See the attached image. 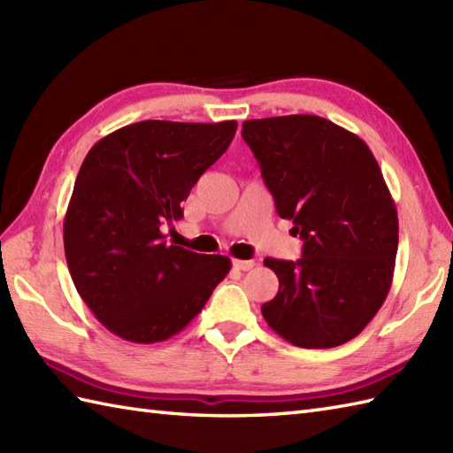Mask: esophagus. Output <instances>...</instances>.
Masks as SVG:
<instances>
[{"label": "esophagus", "instance_id": "esophagus-1", "mask_svg": "<svg viewBox=\"0 0 453 453\" xmlns=\"http://www.w3.org/2000/svg\"><path fill=\"white\" fill-rule=\"evenodd\" d=\"M234 266L237 271H251L255 266V261H239V258H234Z\"/></svg>", "mask_w": 453, "mask_h": 453}]
</instances>
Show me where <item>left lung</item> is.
Returning a JSON list of instances; mask_svg holds the SVG:
<instances>
[{
	"mask_svg": "<svg viewBox=\"0 0 453 453\" xmlns=\"http://www.w3.org/2000/svg\"><path fill=\"white\" fill-rule=\"evenodd\" d=\"M278 216L302 237L297 261L265 258L278 294L261 311L302 349L360 334L386 302L399 243L397 210L370 148L313 114L243 122Z\"/></svg>",
	"mask_w": 453,
	"mask_h": 453,
	"instance_id": "left-lung-1",
	"label": "left lung"
}]
</instances>
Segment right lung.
Segmentation results:
<instances>
[{
  "label": "right lung",
  "instance_id": "obj_1",
  "mask_svg": "<svg viewBox=\"0 0 453 453\" xmlns=\"http://www.w3.org/2000/svg\"><path fill=\"white\" fill-rule=\"evenodd\" d=\"M235 130V120H142L85 156L64 219L65 261L81 300L120 339L167 341L232 268L227 257L167 245L161 227L182 218V200Z\"/></svg>",
  "mask_w": 453,
  "mask_h": 453
}]
</instances>
